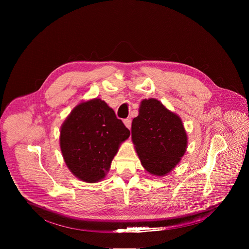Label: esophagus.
Instances as JSON below:
<instances>
[{
  "label": "esophagus",
  "instance_id": "esophagus-1",
  "mask_svg": "<svg viewBox=\"0 0 249 249\" xmlns=\"http://www.w3.org/2000/svg\"><path fill=\"white\" fill-rule=\"evenodd\" d=\"M131 118H126V119H124L123 120V123H124V125L128 128V129H130L131 128Z\"/></svg>",
  "mask_w": 249,
  "mask_h": 249
}]
</instances>
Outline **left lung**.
Here are the masks:
<instances>
[{
    "label": "left lung",
    "mask_w": 249,
    "mask_h": 249,
    "mask_svg": "<svg viewBox=\"0 0 249 249\" xmlns=\"http://www.w3.org/2000/svg\"><path fill=\"white\" fill-rule=\"evenodd\" d=\"M131 134L141 164L155 176L168 174L187 149L188 137L181 118L156 98L141 101Z\"/></svg>",
    "instance_id": "8db88e82"
}]
</instances>
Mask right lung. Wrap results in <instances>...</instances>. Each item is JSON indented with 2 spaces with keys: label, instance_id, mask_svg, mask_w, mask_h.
<instances>
[{
  "label": "right lung",
  "instance_id": "obj_1",
  "mask_svg": "<svg viewBox=\"0 0 249 249\" xmlns=\"http://www.w3.org/2000/svg\"><path fill=\"white\" fill-rule=\"evenodd\" d=\"M130 131L100 98L82 101L65 119L60 148L66 165L87 183L101 181Z\"/></svg>",
  "mask_w": 249,
  "mask_h": 249
}]
</instances>
